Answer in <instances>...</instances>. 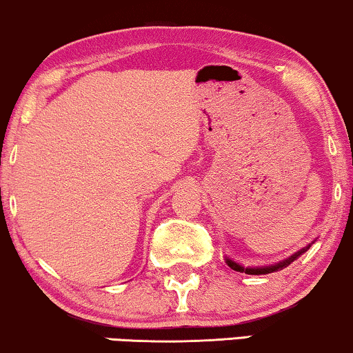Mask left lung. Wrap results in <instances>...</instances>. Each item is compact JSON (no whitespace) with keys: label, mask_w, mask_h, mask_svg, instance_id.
I'll return each instance as SVG.
<instances>
[{"label":"left lung","mask_w":353,"mask_h":353,"mask_svg":"<svg viewBox=\"0 0 353 353\" xmlns=\"http://www.w3.org/2000/svg\"><path fill=\"white\" fill-rule=\"evenodd\" d=\"M315 241H316V240H314L312 243H309V245L304 246V248H302V250H299V251H296L294 254H291L290 257H286V259L278 261L276 264L262 265V267H243L241 264H238V262L232 261L230 257H225V262H227V265L230 267V269L236 270V272H240V274H248V275H267V274H272V272H278V270H283V269H285V267L290 265L291 262H294V261L297 259V257L304 254V252H305L307 250H309V248H310L312 245H314Z\"/></svg>","instance_id":"obj_1"}]
</instances>
